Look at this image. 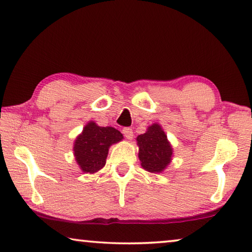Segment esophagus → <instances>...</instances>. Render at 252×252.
<instances>
[{"label": "esophagus", "mask_w": 252, "mask_h": 252, "mask_svg": "<svg viewBox=\"0 0 252 252\" xmlns=\"http://www.w3.org/2000/svg\"><path fill=\"white\" fill-rule=\"evenodd\" d=\"M123 134L127 139H131V138H133V136H134L133 129L129 128V127H125V128L123 129Z\"/></svg>", "instance_id": "esophagus-1"}]
</instances>
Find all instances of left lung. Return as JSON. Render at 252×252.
Listing matches in <instances>:
<instances>
[{"instance_id":"1","label":"left lung","mask_w":252,"mask_h":252,"mask_svg":"<svg viewBox=\"0 0 252 252\" xmlns=\"http://www.w3.org/2000/svg\"><path fill=\"white\" fill-rule=\"evenodd\" d=\"M136 141L139 148L138 158L144 170L160 173L171 163L173 148L158 124L148 127L146 133L138 135Z\"/></svg>"}]
</instances>
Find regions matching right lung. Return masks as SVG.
Segmentation results:
<instances>
[{
  "mask_svg": "<svg viewBox=\"0 0 252 252\" xmlns=\"http://www.w3.org/2000/svg\"><path fill=\"white\" fill-rule=\"evenodd\" d=\"M123 138V134L114 127H100L94 122H89L73 144V154L80 170L90 174L101 170L109 147Z\"/></svg>",
  "mask_w": 252,
  "mask_h": 252,
  "instance_id": "1",
  "label": "right lung"
}]
</instances>
